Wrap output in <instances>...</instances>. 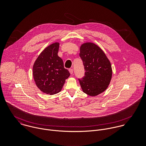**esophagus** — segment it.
<instances>
[{"instance_id":"obj_1","label":"esophagus","mask_w":146,"mask_h":146,"mask_svg":"<svg viewBox=\"0 0 146 146\" xmlns=\"http://www.w3.org/2000/svg\"><path fill=\"white\" fill-rule=\"evenodd\" d=\"M73 69H72V68H70V69H69V72H70V73L71 74H73Z\"/></svg>"}]
</instances>
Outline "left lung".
I'll use <instances>...</instances> for the list:
<instances>
[{"instance_id": "1", "label": "left lung", "mask_w": 146, "mask_h": 146, "mask_svg": "<svg viewBox=\"0 0 146 146\" xmlns=\"http://www.w3.org/2000/svg\"><path fill=\"white\" fill-rule=\"evenodd\" d=\"M79 56L85 70L84 76L78 79L83 91L90 96L104 92L112 77L111 65L104 52L97 45L86 42L81 46Z\"/></svg>"}]
</instances>
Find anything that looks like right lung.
Returning a JSON list of instances; mask_svg holds the SVG:
<instances>
[{
    "instance_id": "obj_1",
    "label": "right lung",
    "mask_w": 146,
    "mask_h": 146,
    "mask_svg": "<svg viewBox=\"0 0 146 146\" xmlns=\"http://www.w3.org/2000/svg\"><path fill=\"white\" fill-rule=\"evenodd\" d=\"M60 44L53 43L39 56L33 66L34 79L38 88L48 94L60 92L70 74L58 56Z\"/></svg>"
}]
</instances>
